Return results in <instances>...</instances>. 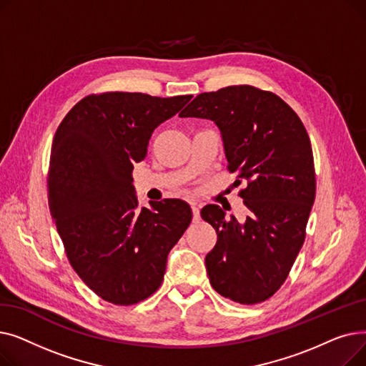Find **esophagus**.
<instances>
[{"label": "esophagus", "mask_w": 366, "mask_h": 366, "mask_svg": "<svg viewBox=\"0 0 366 366\" xmlns=\"http://www.w3.org/2000/svg\"><path fill=\"white\" fill-rule=\"evenodd\" d=\"M191 210H193V221L199 222L200 221V207L197 203H191Z\"/></svg>", "instance_id": "esophagus-1"}]
</instances>
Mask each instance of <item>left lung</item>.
<instances>
[{
  "instance_id": "8db88e82",
  "label": "left lung",
  "mask_w": 366,
  "mask_h": 366,
  "mask_svg": "<svg viewBox=\"0 0 366 366\" xmlns=\"http://www.w3.org/2000/svg\"><path fill=\"white\" fill-rule=\"evenodd\" d=\"M179 115L219 127L228 170L246 185L243 222L217 204L200 212L218 234L204 259L209 282L236 302H262L283 285L305 239L316 197L309 134L277 94L247 84L200 93Z\"/></svg>"
}]
</instances>
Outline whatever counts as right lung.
I'll use <instances>...</instances> for the list:
<instances>
[{
  "label": "right lung",
  "mask_w": 366,
  "mask_h": 366,
  "mask_svg": "<svg viewBox=\"0 0 366 366\" xmlns=\"http://www.w3.org/2000/svg\"><path fill=\"white\" fill-rule=\"evenodd\" d=\"M191 94H89L65 115L50 154L49 207L69 264L102 300L137 304L156 292L170 249L193 218L179 199L139 207L133 164L152 132Z\"/></svg>",
  "instance_id": "1"
}]
</instances>
